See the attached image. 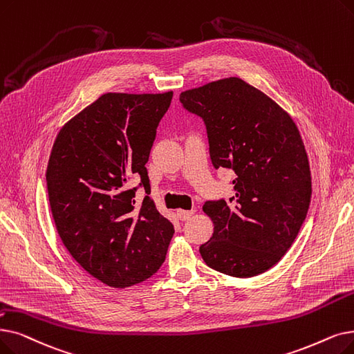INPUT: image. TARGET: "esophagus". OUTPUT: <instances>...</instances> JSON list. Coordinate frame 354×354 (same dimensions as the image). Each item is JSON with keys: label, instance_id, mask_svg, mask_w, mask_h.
Here are the masks:
<instances>
[{"label": "esophagus", "instance_id": "34e87169", "mask_svg": "<svg viewBox=\"0 0 354 354\" xmlns=\"http://www.w3.org/2000/svg\"><path fill=\"white\" fill-rule=\"evenodd\" d=\"M176 214H178V218L180 221H187L195 214V209H189V211H187V209H178Z\"/></svg>", "mask_w": 354, "mask_h": 354}]
</instances>
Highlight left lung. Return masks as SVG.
I'll return each instance as SVG.
<instances>
[{
    "instance_id": "left-lung-1",
    "label": "left lung",
    "mask_w": 354,
    "mask_h": 354,
    "mask_svg": "<svg viewBox=\"0 0 354 354\" xmlns=\"http://www.w3.org/2000/svg\"><path fill=\"white\" fill-rule=\"evenodd\" d=\"M179 100L205 122L215 169H232L236 195L207 201L212 237L204 262L234 278L273 268L295 241L311 201V171L292 117L236 76L183 91Z\"/></svg>"
}]
</instances>
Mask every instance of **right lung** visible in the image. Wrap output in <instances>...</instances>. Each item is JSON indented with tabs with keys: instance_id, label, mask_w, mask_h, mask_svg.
I'll list each match as a JSON object with an SVG mask.
<instances>
[{
	"instance_id": "1",
	"label": "right lung",
	"mask_w": 354,
	"mask_h": 354,
	"mask_svg": "<svg viewBox=\"0 0 354 354\" xmlns=\"http://www.w3.org/2000/svg\"><path fill=\"white\" fill-rule=\"evenodd\" d=\"M172 91L109 92L60 129L46 171L60 240L89 274L113 288L149 279L166 257L172 223L149 196L146 163ZM148 195L136 206L128 180Z\"/></svg>"
}]
</instances>
